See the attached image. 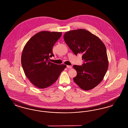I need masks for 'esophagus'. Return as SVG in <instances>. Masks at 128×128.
Wrapping results in <instances>:
<instances>
[{
    "label": "esophagus",
    "mask_w": 128,
    "mask_h": 128,
    "mask_svg": "<svg viewBox=\"0 0 128 128\" xmlns=\"http://www.w3.org/2000/svg\"><path fill=\"white\" fill-rule=\"evenodd\" d=\"M67 68H72V66H68V65L67 66Z\"/></svg>",
    "instance_id": "esophagus-1"
}]
</instances>
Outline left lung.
<instances>
[{"label":"left lung","mask_w":128,"mask_h":128,"mask_svg":"<svg viewBox=\"0 0 128 128\" xmlns=\"http://www.w3.org/2000/svg\"><path fill=\"white\" fill-rule=\"evenodd\" d=\"M64 39L75 55L82 54L84 63L74 65L77 76L74 82L85 91L98 86L103 80L108 67L105 45L101 39L91 32L80 29L65 32Z\"/></svg>","instance_id":"8db88e82"}]
</instances>
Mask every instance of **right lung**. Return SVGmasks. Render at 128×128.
<instances>
[{"label": "right lung", "mask_w": 128, "mask_h": 128, "mask_svg": "<svg viewBox=\"0 0 128 128\" xmlns=\"http://www.w3.org/2000/svg\"><path fill=\"white\" fill-rule=\"evenodd\" d=\"M61 35V32H40L30 38L23 49L21 63L25 74L38 88H46L53 84L67 67L49 60L54 56L53 47Z\"/></svg>", "instance_id": "obj_1"}]
</instances>
